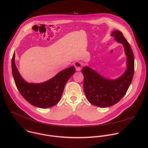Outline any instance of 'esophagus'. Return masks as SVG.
<instances>
[{"instance_id": "1", "label": "esophagus", "mask_w": 148, "mask_h": 148, "mask_svg": "<svg viewBox=\"0 0 148 148\" xmlns=\"http://www.w3.org/2000/svg\"><path fill=\"white\" fill-rule=\"evenodd\" d=\"M83 65V64L82 62H79V61H77L74 63V66L76 69V71H79L82 70Z\"/></svg>"}]
</instances>
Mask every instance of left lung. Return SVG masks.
<instances>
[{
  "label": "left lung",
  "instance_id": "1",
  "mask_svg": "<svg viewBox=\"0 0 148 148\" xmlns=\"http://www.w3.org/2000/svg\"><path fill=\"white\" fill-rule=\"evenodd\" d=\"M116 41L121 43L126 56V70L117 78L104 77L88 66H84V91L88 101L100 107H107L118 103L125 95L134 74V56L130 45L120 31L111 34Z\"/></svg>",
  "mask_w": 148,
  "mask_h": 148
}]
</instances>
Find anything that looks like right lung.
<instances>
[{"label": "right lung", "instance_id": "1", "mask_svg": "<svg viewBox=\"0 0 148 148\" xmlns=\"http://www.w3.org/2000/svg\"><path fill=\"white\" fill-rule=\"evenodd\" d=\"M15 52L12 59V70L17 88L31 104L39 108H49L60 100L65 85L75 72L72 66L59 72L54 77L41 83L26 82L21 75L15 62Z\"/></svg>", "mask_w": 148, "mask_h": 148}]
</instances>
